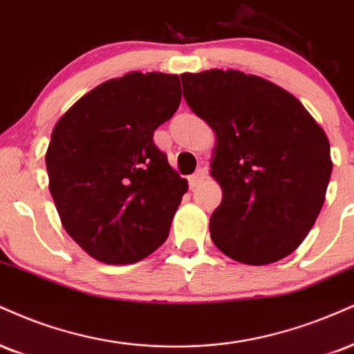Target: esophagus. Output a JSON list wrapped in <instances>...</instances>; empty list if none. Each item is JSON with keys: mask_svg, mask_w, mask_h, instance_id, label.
Masks as SVG:
<instances>
[{"mask_svg": "<svg viewBox=\"0 0 354 354\" xmlns=\"http://www.w3.org/2000/svg\"><path fill=\"white\" fill-rule=\"evenodd\" d=\"M204 178H206V171H204V168H199L198 171H196L194 174H191V176H189V180H188L189 181V188L191 189L198 188V186L204 181Z\"/></svg>", "mask_w": 354, "mask_h": 354, "instance_id": "esophagus-1", "label": "esophagus"}]
</instances>
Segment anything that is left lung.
Returning <instances> with one entry per match:
<instances>
[{
	"mask_svg": "<svg viewBox=\"0 0 354 354\" xmlns=\"http://www.w3.org/2000/svg\"><path fill=\"white\" fill-rule=\"evenodd\" d=\"M186 104L216 133L211 176L223 201L211 239L247 266H266L299 247L320 214L330 142L299 99L241 71L181 74Z\"/></svg>",
	"mask_w": 354,
	"mask_h": 354,
	"instance_id": "left-lung-1",
	"label": "left lung"
}]
</instances>
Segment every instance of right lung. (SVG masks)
Wrapping results in <instances>:
<instances>
[{"label":"right lung","mask_w":354,"mask_h":354,"mask_svg":"<svg viewBox=\"0 0 354 354\" xmlns=\"http://www.w3.org/2000/svg\"><path fill=\"white\" fill-rule=\"evenodd\" d=\"M181 102L180 77L130 72L97 85L55 123L49 191L67 234L104 263H135L169 234L188 181L153 133Z\"/></svg>","instance_id":"1"}]
</instances>
